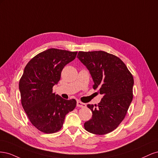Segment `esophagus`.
I'll use <instances>...</instances> for the list:
<instances>
[{
	"instance_id": "obj_1",
	"label": "esophagus",
	"mask_w": 158,
	"mask_h": 158,
	"mask_svg": "<svg viewBox=\"0 0 158 158\" xmlns=\"http://www.w3.org/2000/svg\"><path fill=\"white\" fill-rule=\"evenodd\" d=\"M76 106H77V107H79L84 108V107H86V104L84 103L81 102L80 101H77V103H76Z\"/></svg>"
}]
</instances>
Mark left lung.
Instances as JSON below:
<instances>
[{
  "label": "left lung",
  "instance_id": "8db88e82",
  "mask_svg": "<svg viewBox=\"0 0 158 158\" xmlns=\"http://www.w3.org/2000/svg\"><path fill=\"white\" fill-rule=\"evenodd\" d=\"M77 57L92 76L93 88L103 95L98 105L87 106L92 117L84 123V128L95 135H106L114 131L126 115L133 98V76L118 57L107 52L80 51Z\"/></svg>",
  "mask_w": 158,
  "mask_h": 158
}]
</instances>
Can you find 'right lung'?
Returning <instances> with one entry per match:
<instances>
[{"label":"right lung","mask_w":158,"mask_h":158,"mask_svg":"<svg viewBox=\"0 0 158 158\" xmlns=\"http://www.w3.org/2000/svg\"><path fill=\"white\" fill-rule=\"evenodd\" d=\"M77 52L49 49L31 59L23 70L19 82L22 107L32 125L43 132L59 131L66 114L76 107L74 99L67 100L55 95L52 87Z\"/></svg>","instance_id":"right-lung-1"}]
</instances>
